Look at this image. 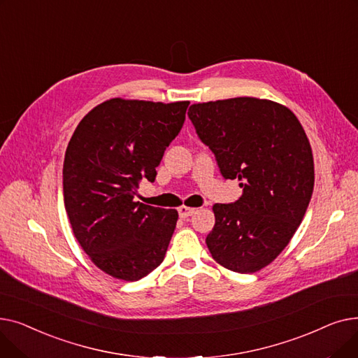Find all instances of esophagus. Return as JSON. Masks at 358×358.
<instances>
[{
	"instance_id": "34e87169",
	"label": "esophagus",
	"mask_w": 358,
	"mask_h": 358,
	"mask_svg": "<svg viewBox=\"0 0 358 358\" xmlns=\"http://www.w3.org/2000/svg\"><path fill=\"white\" fill-rule=\"evenodd\" d=\"M193 213H194V209L187 208V206H181V208H178V215H180L181 219L189 217V216H192Z\"/></svg>"
}]
</instances>
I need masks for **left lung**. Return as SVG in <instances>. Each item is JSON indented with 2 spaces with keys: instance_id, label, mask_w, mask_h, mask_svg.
Here are the masks:
<instances>
[{
  "instance_id": "8db88e82",
  "label": "left lung",
  "mask_w": 358,
  "mask_h": 358,
  "mask_svg": "<svg viewBox=\"0 0 358 358\" xmlns=\"http://www.w3.org/2000/svg\"><path fill=\"white\" fill-rule=\"evenodd\" d=\"M189 117L222 177L238 178L243 189L235 203L213 206L208 248L231 271L264 268L287 247L312 197L313 155L305 130L287 107L254 97L193 104Z\"/></svg>"
}]
</instances>
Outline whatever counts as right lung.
I'll list each match as a JSON object with an SVG mask.
<instances>
[{
  "instance_id": "1",
  "label": "right lung",
  "mask_w": 358,
  "mask_h": 358,
  "mask_svg": "<svg viewBox=\"0 0 358 358\" xmlns=\"http://www.w3.org/2000/svg\"><path fill=\"white\" fill-rule=\"evenodd\" d=\"M190 101L111 99L80 122L64 161V201L75 238L115 278L136 281L164 261L178 213L135 201L185 120Z\"/></svg>"
}]
</instances>
